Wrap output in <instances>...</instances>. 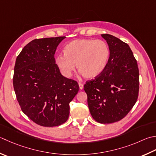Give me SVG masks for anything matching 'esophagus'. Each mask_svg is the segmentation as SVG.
Listing matches in <instances>:
<instances>
[{
    "instance_id": "34e87169",
    "label": "esophagus",
    "mask_w": 156,
    "mask_h": 156,
    "mask_svg": "<svg viewBox=\"0 0 156 156\" xmlns=\"http://www.w3.org/2000/svg\"><path fill=\"white\" fill-rule=\"evenodd\" d=\"M78 85H79V87H80V89H83V88H84V85H83V84H82V83H78Z\"/></svg>"
}]
</instances>
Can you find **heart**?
I'll use <instances>...</instances> for the list:
<instances>
[{
    "mask_svg": "<svg viewBox=\"0 0 156 156\" xmlns=\"http://www.w3.org/2000/svg\"><path fill=\"white\" fill-rule=\"evenodd\" d=\"M64 55L55 57V63L62 74L71 78L76 68L87 79H93L104 71L110 51L101 40L80 38L70 41L63 48Z\"/></svg>",
    "mask_w": 156,
    "mask_h": 156,
    "instance_id": "heart-1",
    "label": "heart"
}]
</instances>
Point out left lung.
I'll return each instance as SVG.
<instances>
[{
    "label": "left lung",
    "instance_id": "left-lung-1",
    "mask_svg": "<svg viewBox=\"0 0 156 156\" xmlns=\"http://www.w3.org/2000/svg\"><path fill=\"white\" fill-rule=\"evenodd\" d=\"M101 36L110 51L109 62L101 74L86 82L84 90L93 118L110 124L126 116L136 102L139 73L129 44L108 34Z\"/></svg>",
    "mask_w": 156,
    "mask_h": 156
}]
</instances>
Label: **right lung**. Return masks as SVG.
I'll return each mask as SVG.
<instances>
[{
  "label": "right lung",
  "mask_w": 156,
  "mask_h": 156,
  "mask_svg": "<svg viewBox=\"0 0 156 156\" xmlns=\"http://www.w3.org/2000/svg\"><path fill=\"white\" fill-rule=\"evenodd\" d=\"M65 38L33 40L15 62L13 87L17 101L24 114L42 126L66 122L69 103L79 90L78 82L64 77L55 63L57 47Z\"/></svg>",
  "instance_id": "1"
}]
</instances>
